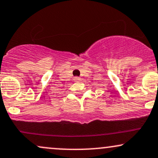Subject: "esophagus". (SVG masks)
Listing matches in <instances>:
<instances>
[{"mask_svg":"<svg viewBox=\"0 0 158 158\" xmlns=\"http://www.w3.org/2000/svg\"><path fill=\"white\" fill-rule=\"evenodd\" d=\"M73 80L75 81H80V78L78 77H75L73 78Z\"/></svg>","mask_w":158,"mask_h":158,"instance_id":"34e87169","label":"esophagus"}]
</instances>
